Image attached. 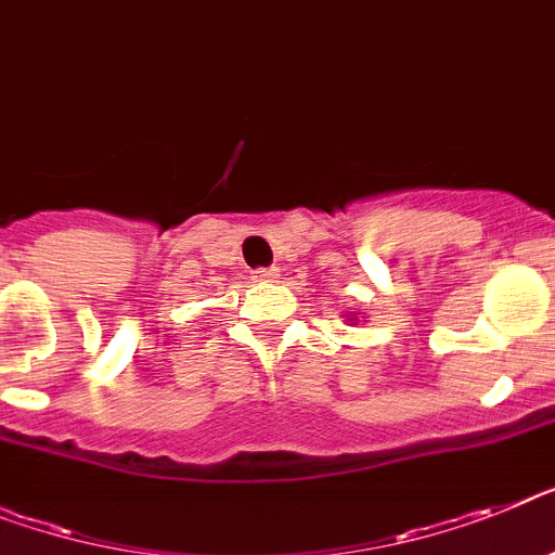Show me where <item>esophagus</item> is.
I'll return each mask as SVG.
<instances>
[{"label": "esophagus", "instance_id": "esophagus-1", "mask_svg": "<svg viewBox=\"0 0 555 555\" xmlns=\"http://www.w3.org/2000/svg\"><path fill=\"white\" fill-rule=\"evenodd\" d=\"M276 279H279V268L254 270V282H259V285H268V282H276Z\"/></svg>", "mask_w": 555, "mask_h": 555}]
</instances>
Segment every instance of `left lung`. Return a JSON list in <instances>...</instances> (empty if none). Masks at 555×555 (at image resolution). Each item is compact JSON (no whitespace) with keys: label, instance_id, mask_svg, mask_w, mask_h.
I'll return each mask as SVG.
<instances>
[{"label":"left lung","instance_id":"obj_1","mask_svg":"<svg viewBox=\"0 0 555 555\" xmlns=\"http://www.w3.org/2000/svg\"><path fill=\"white\" fill-rule=\"evenodd\" d=\"M349 321H356V319H349Z\"/></svg>","mask_w":555,"mask_h":555}]
</instances>
